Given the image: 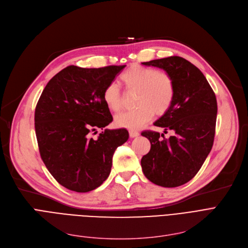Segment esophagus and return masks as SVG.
Returning a JSON list of instances; mask_svg holds the SVG:
<instances>
[{
  "label": "esophagus",
  "instance_id": "34e87169",
  "mask_svg": "<svg viewBox=\"0 0 248 248\" xmlns=\"http://www.w3.org/2000/svg\"><path fill=\"white\" fill-rule=\"evenodd\" d=\"M129 135H130L131 138H135V137L139 136V132H137L135 130H129Z\"/></svg>",
  "mask_w": 248,
  "mask_h": 248
}]
</instances>
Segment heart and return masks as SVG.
I'll return each instance as SVG.
<instances>
[{"label": "heart", "mask_w": 248, "mask_h": 248, "mask_svg": "<svg viewBox=\"0 0 248 248\" xmlns=\"http://www.w3.org/2000/svg\"><path fill=\"white\" fill-rule=\"evenodd\" d=\"M126 89L137 92L136 108L118 114L115 123L123 128L138 129L147 124L155 113L156 116L166 114L174 99V82L171 76L157 69L132 64L121 76ZM103 100L111 111H119L123 105V97L119 86L110 82L105 88Z\"/></svg>", "instance_id": "obj_1"}]
</instances>
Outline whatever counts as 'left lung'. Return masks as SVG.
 Segmentation results:
<instances>
[{
  "label": "left lung",
  "instance_id": "obj_1",
  "mask_svg": "<svg viewBox=\"0 0 248 248\" xmlns=\"http://www.w3.org/2000/svg\"><path fill=\"white\" fill-rule=\"evenodd\" d=\"M142 64L170 74L175 93L169 111L155 122L164 128V133L170 130L173 134L167 139L155 131L141 133L151 144L141 159V167L151 183L175 187L194 178L213 146L216 96L201 70L183 57L170 56Z\"/></svg>",
  "mask_w": 248,
  "mask_h": 248
}]
</instances>
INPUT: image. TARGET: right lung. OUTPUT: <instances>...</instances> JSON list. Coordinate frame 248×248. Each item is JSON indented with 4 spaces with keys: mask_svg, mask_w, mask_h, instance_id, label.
<instances>
[{
    "mask_svg": "<svg viewBox=\"0 0 248 248\" xmlns=\"http://www.w3.org/2000/svg\"><path fill=\"white\" fill-rule=\"evenodd\" d=\"M125 66L69 65L48 81L38 100L34 120L40 156L70 191L87 193L100 186L111 172L116 148L128 140L126 129H104L97 140L89 137L113 121L103 93Z\"/></svg>",
    "mask_w": 248,
    "mask_h": 248,
    "instance_id": "1",
    "label": "right lung"
}]
</instances>
